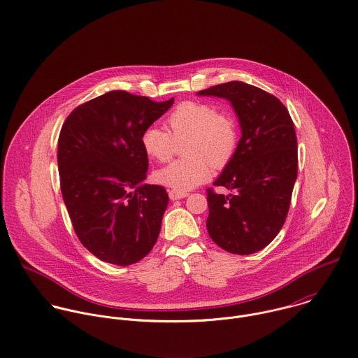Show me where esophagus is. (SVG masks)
I'll return each instance as SVG.
<instances>
[{
	"label": "esophagus",
	"instance_id": "obj_1",
	"mask_svg": "<svg viewBox=\"0 0 358 358\" xmlns=\"http://www.w3.org/2000/svg\"><path fill=\"white\" fill-rule=\"evenodd\" d=\"M168 194H169V199L171 200H180V199H185L187 197V192H180V190H175V189H169L168 190Z\"/></svg>",
	"mask_w": 358,
	"mask_h": 358
}]
</instances>
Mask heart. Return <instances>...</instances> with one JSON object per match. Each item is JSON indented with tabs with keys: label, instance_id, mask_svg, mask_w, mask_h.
<instances>
[{
	"label": "heart",
	"instance_id": "heart-1",
	"mask_svg": "<svg viewBox=\"0 0 358 358\" xmlns=\"http://www.w3.org/2000/svg\"><path fill=\"white\" fill-rule=\"evenodd\" d=\"M168 130L148 126L141 133L144 152L166 162L175 152L176 141H183V158L175 159L155 172V180L175 190H189L204 183L213 173V164L224 166L238 147V126L232 117L200 101H183L166 117Z\"/></svg>",
	"mask_w": 358,
	"mask_h": 358
}]
</instances>
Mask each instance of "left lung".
Instances as JSON below:
<instances>
[{"mask_svg": "<svg viewBox=\"0 0 358 358\" xmlns=\"http://www.w3.org/2000/svg\"><path fill=\"white\" fill-rule=\"evenodd\" d=\"M229 100L241 138L214 186L207 189L210 238L225 251L245 255L266 247L282 229L297 178V137L287 108L275 96L243 82L199 92Z\"/></svg>", "mask_w": 358, "mask_h": 358, "instance_id": "1", "label": "left lung"}]
</instances>
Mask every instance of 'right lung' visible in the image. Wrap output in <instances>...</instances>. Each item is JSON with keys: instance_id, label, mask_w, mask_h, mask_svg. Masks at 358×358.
Returning a JSON list of instances; mask_svg holds the SVG:
<instances>
[{"instance_id": "add662e5", "label": "right lung", "mask_w": 358, "mask_h": 358, "mask_svg": "<svg viewBox=\"0 0 358 358\" xmlns=\"http://www.w3.org/2000/svg\"><path fill=\"white\" fill-rule=\"evenodd\" d=\"M172 104L114 90L80 104L62 124V199L76 236L104 262H138L158 238L169 197L159 185H141L148 168L141 133Z\"/></svg>"}]
</instances>
